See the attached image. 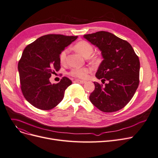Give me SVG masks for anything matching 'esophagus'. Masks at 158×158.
Here are the masks:
<instances>
[{
    "mask_svg": "<svg viewBox=\"0 0 158 158\" xmlns=\"http://www.w3.org/2000/svg\"><path fill=\"white\" fill-rule=\"evenodd\" d=\"M75 82H76V83H80V84H84L86 83V81H84V80H79V79H76L75 81Z\"/></svg>",
    "mask_w": 158,
    "mask_h": 158,
    "instance_id": "obj_1",
    "label": "esophagus"
}]
</instances>
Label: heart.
I'll use <instances>...</instances> for the list:
<instances>
[{"instance_id": "b5f03b06", "label": "heart", "mask_w": 158, "mask_h": 158, "mask_svg": "<svg viewBox=\"0 0 158 158\" xmlns=\"http://www.w3.org/2000/svg\"><path fill=\"white\" fill-rule=\"evenodd\" d=\"M75 48L79 53L85 57L90 56L94 52L93 46L86 41L81 40L79 41L75 46ZM68 49H65L61 52L59 56V60L61 63L65 62L66 55L68 53ZM97 60L96 58H93V60ZM92 71V69L90 67H83V68H74L70 71V74L73 77L79 79H86L89 74Z\"/></svg>"}]
</instances>
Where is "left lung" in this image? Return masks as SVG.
<instances>
[{"label": "left lung", "mask_w": 158, "mask_h": 158, "mask_svg": "<svg viewBox=\"0 0 158 158\" xmlns=\"http://www.w3.org/2000/svg\"><path fill=\"white\" fill-rule=\"evenodd\" d=\"M83 37L101 52L103 60L95 77L102 86L94 82L95 90L89 99L104 112H113L125 107L131 100L139 83L140 63L133 48L127 41L113 33L101 31Z\"/></svg>", "instance_id": "1"}]
</instances>
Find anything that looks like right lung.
<instances>
[{
    "label": "right lung",
    "mask_w": 158,
    "mask_h": 158,
    "mask_svg": "<svg viewBox=\"0 0 158 158\" xmlns=\"http://www.w3.org/2000/svg\"><path fill=\"white\" fill-rule=\"evenodd\" d=\"M77 36L49 34L27 46L18 64L20 87L24 97L31 105L43 110L56 106L63 99L64 91L72 85L63 77L52 84L50 77L60 68L59 56Z\"/></svg>",
    "instance_id": "right-lung-1"
}]
</instances>
